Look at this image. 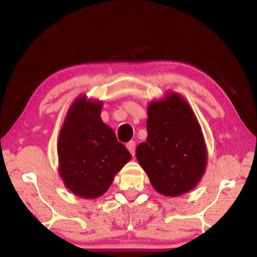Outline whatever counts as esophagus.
Segmentation results:
<instances>
[{"label": "esophagus", "mask_w": 257, "mask_h": 257, "mask_svg": "<svg viewBox=\"0 0 257 257\" xmlns=\"http://www.w3.org/2000/svg\"><path fill=\"white\" fill-rule=\"evenodd\" d=\"M127 149L129 150L130 153H132V155L134 156L135 155V150H136V143H135L134 141L129 142L127 144Z\"/></svg>", "instance_id": "34e87169"}]
</instances>
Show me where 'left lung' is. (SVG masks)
<instances>
[{
  "mask_svg": "<svg viewBox=\"0 0 257 257\" xmlns=\"http://www.w3.org/2000/svg\"><path fill=\"white\" fill-rule=\"evenodd\" d=\"M147 138L136 158L154 189L168 197L194 189L205 172L207 150L195 113L180 94L168 92L147 108Z\"/></svg>",
  "mask_w": 257,
  "mask_h": 257,
  "instance_id": "8db88e82",
  "label": "left lung"
}]
</instances>
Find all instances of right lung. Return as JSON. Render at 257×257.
I'll use <instances>...</instances> for the list:
<instances>
[{
    "mask_svg": "<svg viewBox=\"0 0 257 257\" xmlns=\"http://www.w3.org/2000/svg\"><path fill=\"white\" fill-rule=\"evenodd\" d=\"M103 102L77 97L68 110L58 141L59 175L82 198H97L132 160L125 146L101 119Z\"/></svg>",
    "mask_w": 257,
    "mask_h": 257,
    "instance_id": "1",
    "label": "right lung"
}]
</instances>
